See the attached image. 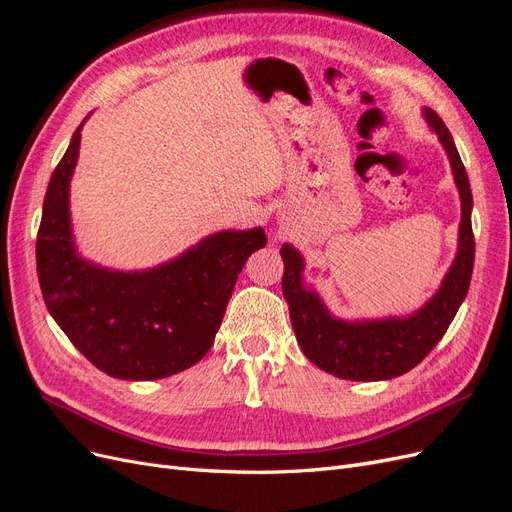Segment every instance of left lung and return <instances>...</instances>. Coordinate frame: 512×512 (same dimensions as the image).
I'll return each mask as SVG.
<instances>
[{
    "mask_svg": "<svg viewBox=\"0 0 512 512\" xmlns=\"http://www.w3.org/2000/svg\"><path fill=\"white\" fill-rule=\"evenodd\" d=\"M429 128L438 134L461 198L457 256L436 294L408 316L344 320L333 316L320 294L303 282L305 260L290 243L282 245V292L290 309V322L303 354L316 367L344 380L376 382L406 374L433 350L453 322L472 280V190L459 151L444 121L431 108H423Z\"/></svg>",
    "mask_w": 512,
    "mask_h": 512,
    "instance_id": "obj_1",
    "label": "left lung"
}]
</instances>
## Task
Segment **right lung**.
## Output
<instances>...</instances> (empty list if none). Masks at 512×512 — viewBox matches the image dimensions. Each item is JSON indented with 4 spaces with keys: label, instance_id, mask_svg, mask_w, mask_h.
<instances>
[{
    "label": "right lung",
    "instance_id": "obj_1",
    "mask_svg": "<svg viewBox=\"0 0 512 512\" xmlns=\"http://www.w3.org/2000/svg\"><path fill=\"white\" fill-rule=\"evenodd\" d=\"M53 170L42 205L36 265L59 329L87 361L121 380H160L198 363L213 346L237 277L267 245L260 226L220 230L177 258L143 271H115L76 252L70 181L81 130Z\"/></svg>",
    "mask_w": 512,
    "mask_h": 512
}]
</instances>
